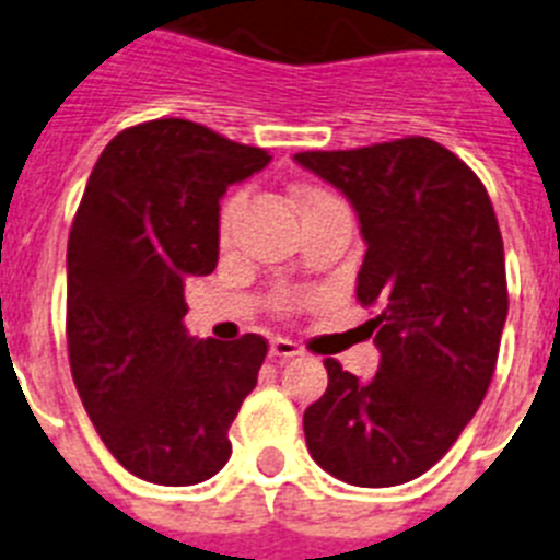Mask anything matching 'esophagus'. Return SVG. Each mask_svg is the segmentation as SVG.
Masks as SVG:
<instances>
[{"label": "esophagus", "instance_id": "obj_1", "mask_svg": "<svg viewBox=\"0 0 560 560\" xmlns=\"http://www.w3.org/2000/svg\"><path fill=\"white\" fill-rule=\"evenodd\" d=\"M295 354H301V349L299 343H293L290 338L270 340V358H276V361H290V358H295Z\"/></svg>", "mask_w": 560, "mask_h": 560}]
</instances>
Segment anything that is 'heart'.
Masks as SVG:
<instances>
[{
    "mask_svg": "<svg viewBox=\"0 0 560 560\" xmlns=\"http://www.w3.org/2000/svg\"><path fill=\"white\" fill-rule=\"evenodd\" d=\"M295 202L301 208V217H310V213H320V211H329V208H343L335 194H329L327 188H318V186H304L295 191ZM240 208V197H231L222 208V217H220V233L228 236L231 231V222H233V213Z\"/></svg>",
    "mask_w": 560,
    "mask_h": 560,
    "instance_id": "1",
    "label": "heart"
}]
</instances>
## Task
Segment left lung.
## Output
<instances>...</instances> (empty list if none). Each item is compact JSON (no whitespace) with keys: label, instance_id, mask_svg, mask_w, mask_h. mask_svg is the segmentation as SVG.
I'll list each match as a JSON object with an SVG mask.
<instances>
[{"label":"left lung","instance_id":"obj_1","mask_svg":"<svg viewBox=\"0 0 560 560\" xmlns=\"http://www.w3.org/2000/svg\"><path fill=\"white\" fill-rule=\"evenodd\" d=\"M295 163L358 213L366 256L354 295L381 349L372 381L324 361L329 386L304 411L307 448L340 482H411L454 445L493 377L508 320L493 206L468 165L428 138Z\"/></svg>","mask_w":560,"mask_h":560}]
</instances>
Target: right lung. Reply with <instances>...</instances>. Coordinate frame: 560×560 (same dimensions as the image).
<instances>
[{
  "label": "right lung",
  "mask_w": 560,
  "mask_h": 560,
  "mask_svg": "<svg viewBox=\"0 0 560 560\" xmlns=\"http://www.w3.org/2000/svg\"><path fill=\"white\" fill-rule=\"evenodd\" d=\"M270 154L183 118L109 140L67 245V347L78 395L112 456L145 482L211 479L267 343L197 340L183 284L220 259V199Z\"/></svg>",
  "instance_id": "add662e5"
}]
</instances>
